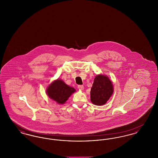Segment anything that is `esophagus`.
<instances>
[{
	"mask_svg": "<svg viewBox=\"0 0 158 158\" xmlns=\"http://www.w3.org/2000/svg\"><path fill=\"white\" fill-rule=\"evenodd\" d=\"M77 88H78V89H79L81 90H83L84 89V86L83 85H78Z\"/></svg>",
	"mask_w": 158,
	"mask_h": 158,
	"instance_id": "34e87169",
	"label": "esophagus"
}]
</instances>
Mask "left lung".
Segmentation results:
<instances>
[{
  "instance_id": "1",
  "label": "left lung",
  "mask_w": 158,
  "mask_h": 158,
  "mask_svg": "<svg viewBox=\"0 0 158 158\" xmlns=\"http://www.w3.org/2000/svg\"><path fill=\"white\" fill-rule=\"evenodd\" d=\"M114 92L111 81L107 76L98 75L95 76L90 89V101L96 105L106 104Z\"/></svg>"
}]
</instances>
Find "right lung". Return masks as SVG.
<instances>
[{
    "mask_svg": "<svg viewBox=\"0 0 158 158\" xmlns=\"http://www.w3.org/2000/svg\"><path fill=\"white\" fill-rule=\"evenodd\" d=\"M75 91V88L69 86L62 80L59 79L53 81L47 87L46 90L49 98L59 104H64L68 98Z\"/></svg>",
    "mask_w": 158,
    "mask_h": 158,
    "instance_id": "add662e5",
    "label": "right lung"
}]
</instances>
